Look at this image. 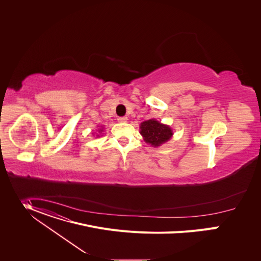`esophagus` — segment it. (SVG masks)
I'll use <instances>...</instances> for the list:
<instances>
[{
  "instance_id": "obj_1",
  "label": "esophagus",
  "mask_w": 261,
  "mask_h": 261,
  "mask_svg": "<svg viewBox=\"0 0 261 261\" xmlns=\"http://www.w3.org/2000/svg\"><path fill=\"white\" fill-rule=\"evenodd\" d=\"M118 121H119V122H126V121H127V117H125V116L118 117Z\"/></svg>"
}]
</instances>
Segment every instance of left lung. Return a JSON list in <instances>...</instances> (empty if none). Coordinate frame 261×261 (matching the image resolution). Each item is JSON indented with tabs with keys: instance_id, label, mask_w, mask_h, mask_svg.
Wrapping results in <instances>:
<instances>
[{
	"instance_id": "1",
	"label": "left lung",
	"mask_w": 261,
	"mask_h": 261,
	"mask_svg": "<svg viewBox=\"0 0 261 261\" xmlns=\"http://www.w3.org/2000/svg\"><path fill=\"white\" fill-rule=\"evenodd\" d=\"M140 129L144 141L154 148L170 141L174 135L170 125L164 124L154 118L143 121L140 124Z\"/></svg>"
}]
</instances>
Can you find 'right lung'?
Wrapping results in <instances>:
<instances>
[{"label": "right lung", "mask_w": 261, "mask_h": 261, "mask_svg": "<svg viewBox=\"0 0 261 261\" xmlns=\"http://www.w3.org/2000/svg\"><path fill=\"white\" fill-rule=\"evenodd\" d=\"M97 127H98V126H97ZM103 129H105V127H103V125H101V126H100V127L97 129V133L93 134V136H95V138H99V137L101 136V134H102Z\"/></svg>", "instance_id": "obj_1"}]
</instances>
